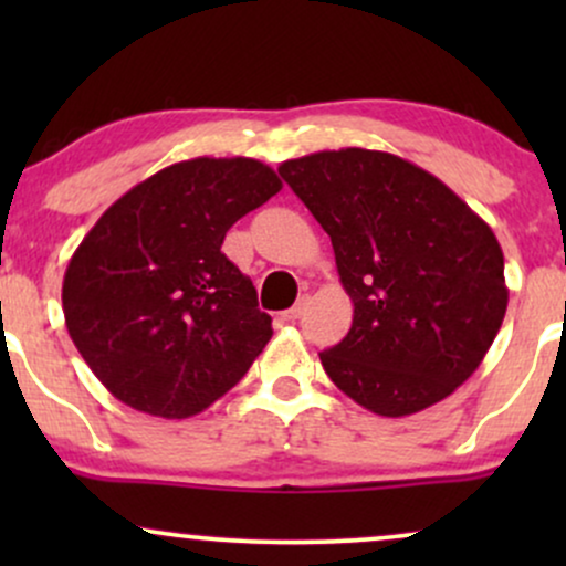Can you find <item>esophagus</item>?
Instances as JSON below:
<instances>
[{
  "mask_svg": "<svg viewBox=\"0 0 566 566\" xmlns=\"http://www.w3.org/2000/svg\"><path fill=\"white\" fill-rule=\"evenodd\" d=\"M303 311H305V297H301V301H297L295 305H292V308L284 311L282 319H284V322H295V319H301Z\"/></svg>",
  "mask_w": 566,
  "mask_h": 566,
  "instance_id": "esophagus-1",
  "label": "esophagus"
}]
</instances>
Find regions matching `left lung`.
<instances>
[{
	"label": "left lung",
	"instance_id": "1",
	"mask_svg": "<svg viewBox=\"0 0 566 566\" xmlns=\"http://www.w3.org/2000/svg\"><path fill=\"white\" fill-rule=\"evenodd\" d=\"M329 233L354 322L319 359L382 418L447 399L482 365L509 287L495 233L452 188L386 151L340 148L279 165Z\"/></svg>",
	"mask_w": 566,
	"mask_h": 566
}]
</instances>
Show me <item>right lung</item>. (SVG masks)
Instances as JSON below:
<instances>
[{"label":"right lung","mask_w":566,"mask_h":566,"mask_svg":"<svg viewBox=\"0 0 566 566\" xmlns=\"http://www.w3.org/2000/svg\"><path fill=\"white\" fill-rule=\"evenodd\" d=\"M279 188L258 159L178 161L129 188L82 239L63 276V314L116 399L180 420L244 378L274 329L220 244Z\"/></svg>","instance_id":"add662e5"}]
</instances>
